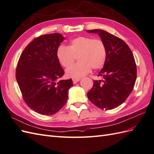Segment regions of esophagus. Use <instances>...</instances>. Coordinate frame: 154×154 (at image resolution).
<instances>
[{"label":"esophagus","instance_id":"esophagus-1","mask_svg":"<svg viewBox=\"0 0 154 154\" xmlns=\"http://www.w3.org/2000/svg\"><path fill=\"white\" fill-rule=\"evenodd\" d=\"M80 80V78H72V82H73L74 84L77 83V82H78Z\"/></svg>","mask_w":154,"mask_h":154}]
</instances>
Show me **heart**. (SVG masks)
Returning <instances> with one entry per match:
<instances>
[{
	"label": "heart",
	"mask_w": 154,
	"mask_h": 154,
	"mask_svg": "<svg viewBox=\"0 0 154 154\" xmlns=\"http://www.w3.org/2000/svg\"><path fill=\"white\" fill-rule=\"evenodd\" d=\"M60 64L68 67L77 57L79 62L66 70L67 76L78 78L88 74L91 69H99L105 63L107 51L105 44L99 38L80 36L70 40L68 46L61 45L56 52Z\"/></svg>",
	"instance_id": "b5f03b06"
}]
</instances>
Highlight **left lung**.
<instances>
[{
	"label": "left lung",
	"mask_w": 154,
	"mask_h": 154,
	"mask_svg": "<svg viewBox=\"0 0 154 154\" xmlns=\"http://www.w3.org/2000/svg\"><path fill=\"white\" fill-rule=\"evenodd\" d=\"M98 33L107 51L103 68L88 93L91 102L102 110H112L121 105L132 92L137 80V65L131 49L118 36L100 29L87 31Z\"/></svg>",
	"instance_id": "1"
}]
</instances>
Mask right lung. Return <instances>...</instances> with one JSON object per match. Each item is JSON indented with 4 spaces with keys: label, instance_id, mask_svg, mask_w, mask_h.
I'll return each instance as SVG.
<instances>
[{
    "label": "right lung",
    "instance_id": "1",
    "mask_svg": "<svg viewBox=\"0 0 154 154\" xmlns=\"http://www.w3.org/2000/svg\"><path fill=\"white\" fill-rule=\"evenodd\" d=\"M65 38L61 34L40 35L20 55L16 78L27 105L42 115H53L65 105L72 81L65 74L56 52Z\"/></svg>",
    "mask_w": 154,
    "mask_h": 154
}]
</instances>
